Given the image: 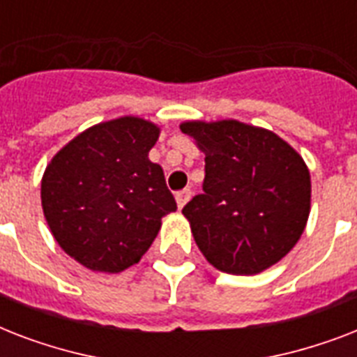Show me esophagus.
Returning <instances> with one entry per match:
<instances>
[{
	"label": "esophagus",
	"mask_w": 357,
	"mask_h": 357,
	"mask_svg": "<svg viewBox=\"0 0 357 357\" xmlns=\"http://www.w3.org/2000/svg\"><path fill=\"white\" fill-rule=\"evenodd\" d=\"M190 196H192L190 189H183V190H179V192H176V202H178L179 209H183L185 204L190 200Z\"/></svg>",
	"instance_id": "esophagus-1"
}]
</instances>
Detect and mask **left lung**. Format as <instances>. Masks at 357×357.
Returning <instances> with one entry per match:
<instances>
[{
  "mask_svg": "<svg viewBox=\"0 0 357 357\" xmlns=\"http://www.w3.org/2000/svg\"><path fill=\"white\" fill-rule=\"evenodd\" d=\"M179 128L206 153L204 195L183 207L204 257L237 276L276 265L310 217L302 155L276 133L238 120H189Z\"/></svg>",
  "mask_w": 357,
  "mask_h": 357,
  "instance_id": "left-lung-1",
  "label": "left lung"
}]
</instances>
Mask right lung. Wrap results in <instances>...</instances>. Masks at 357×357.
Segmentation results:
<instances>
[{"mask_svg":"<svg viewBox=\"0 0 357 357\" xmlns=\"http://www.w3.org/2000/svg\"><path fill=\"white\" fill-rule=\"evenodd\" d=\"M161 128L120 116L85 129L53 155L40 183L42 211L61 248L94 272L139 263L178 209L162 168L148 159Z\"/></svg>","mask_w":357,"mask_h":357,"instance_id":"add662e5","label":"right lung"}]
</instances>
